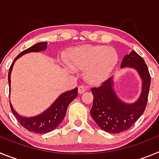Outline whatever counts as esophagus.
Segmentation results:
<instances>
[{
  "label": "esophagus",
  "instance_id": "1",
  "mask_svg": "<svg viewBox=\"0 0 159 159\" xmlns=\"http://www.w3.org/2000/svg\"><path fill=\"white\" fill-rule=\"evenodd\" d=\"M86 91V88H84V86H79L78 87V92L79 94H83L84 92Z\"/></svg>",
  "mask_w": 159,
  "mask_h": 159
}]
</instances>
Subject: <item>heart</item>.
<instances>
[{"label": "heart", "instance_id": "obj_1", "mask_svg": "<svg viewBox=\"0 0 159 159\" xmlns=\"http://www.w3.org/2000/svg\"><path fill=\"white\" fill-rule=\"evenodd\" d=\"M119 55L113 48L102 45H82L67 51L65 60L74 70L84 69V78L92 85L105 81L116 67Z\"/></svg>", "mask_w": 159, "mask_h": 159}]
</instances>
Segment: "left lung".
Segmentation results:
<instances>
[{
	"mask_svg": "<svg viewBox=\"0 0 159 159\" xmlns=\"http://www.w3.org/2000/svg\"><path fill=\"white\" fill-rule=\"evenodd\" d=\"M120 67L135 70L141 79V93L135 102H126L118 96L113 76L91 90L94 96L91 116L102 130L112 134L128 130L139 119L145 111L151 85L147 64L134 50L123 57Z\"/></svg>",
	"mask_w": 159,
	"mask_h": 159,
	"instance_id": "left-lung-1",
	"label": "left lung"
}]
</instances>
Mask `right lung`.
I'll use <instances>...</instances> for the list:
<instances>
[{
    "mask_svg": "<svg viewBox=\"0 0 159 159\" xmlns=\"http://www.w3.org/2000/svg\"><path fill=\"white\" fill-rule=\"evenodd\" d=\"M47 42H40V43H36L32 47L29 48L20 53L15 58L8 71V84H9V92H11V73H12V67L16 60H17L20 57H21L23 55L27 54V53L40 52L45 51L47 49ZM77 94H78L77 88L71 91L64 92L44 111L32 117H25V116H20L14 110L13 107L10 102L11 110L18 122L25 129H27L31 132L37 133V134H45V133H48L55 130L61 123L63 119L65 117L67 107L73 99L76 98Z\"/></svg>",
    "mask_w": 159,
    "mask_h": 159,
    "instance_id": "add662e5",
    "label": "right lung"
}]
</instances>
